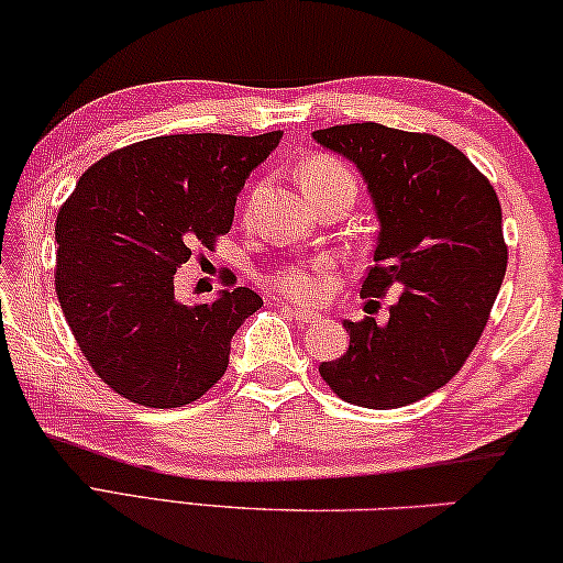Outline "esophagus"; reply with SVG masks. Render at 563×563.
I'll list each match as a JSON object with an SVG mask.
<instances>
[{"mask_svg":"<svg viewBox=\"0 0 563 563\" xmlns=\"http://www.w3.org/2000/svg\"><path fill=\"white\" fill-rule=\"evenodd\" d=\"M283 310L292 318V321H298V323H313V321H318V313H316V310H310V308H296V306L283 303Z\"/></svg>","mask_w":563,"mask_h":563,"instance_id":"obj_1","label":"esophagus"}]
</instances>
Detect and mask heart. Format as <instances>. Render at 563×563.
Instances as JSON below:
<instances>
[{
	"label": "heart",
	"instance_id": "obj_1",
	"mask_svg": "<svg viewBox=\"0 0 563 563\" xmlns=\"http://www.w3.org/2000/svg\"><path fill=\"white\" fill-rule=\"evenodd\" d=\"M300 184H303L306 195L313 197L318 191H325L331 187H339V184H349V187L356 189V179L346 166H343L339 158L318 154L308 158L300 169ZM335 273V260L329 255H321L316 260H308V263H292L285 265L283 271L275 273L273 285L275 290L283 292L292 300H318L323 296L325 283L331 280Z\"/></svg>",
	"mask_w": 563,
	"mask_h": 563
}]
</instances>
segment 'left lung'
<instances>
[{
    "instance_id": "obj_1",
    "label": "left lung",
    "mask_w": 563,
    "mask_h": 563,
    "mask_svg": "<svg viewBox=\"0 0 563 563\" xmlns=\"http://www.w3.org/2000/svg\"><path fill=\"white\" fill-rule=\"evenodd\" d=\"M313 139L356 164L379 217L362 296L401 290L384 325L343 321L346 354L318 372L356 407H407L444 387L485 331L508 265L498 195L463 151L430 133L368 121Z\"/></svg>"
}]
</instances>
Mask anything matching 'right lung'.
Returning a JSON list of instances; mask_svg holds the SVG:
<instances>
[{"label": "right lung", "instance_id": "1", "mask_svg": "<svg viewBox=\"0 0 563 563\" xmlns=\"http://www.w3.org/2000/svg\"><path fill=\"white\" fill-rule=\"evenodd\" d=\"M176 133L113 151L80 176L55 224V290L82 356L133 405L172 409L222 379L230 341L263 306L250 288L184 306L174 275L228 234L250 172L280 144Z\"/></svg>", "mask_w": 563, "mask_h": 563}]
</instances>
